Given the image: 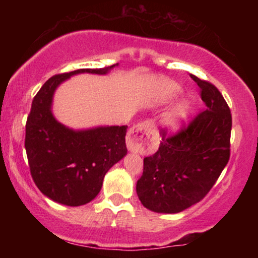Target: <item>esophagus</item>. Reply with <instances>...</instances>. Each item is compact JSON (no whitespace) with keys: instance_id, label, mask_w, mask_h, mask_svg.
Masks as SVG:
<instances>
[{"instance_id":"1","label":"esophagus","mask_w":258,"mask_h":258,"mask_svg":"<svg viewBox=\"0 0 258 258\" xmlns=\"http://www.w3.org/2000/svg\"><path fill=\"white\" fill-rule=\"evenodd\" d=\"M155 133V126L152 121H144L137 123L128 131L126 144L130 152L142 154L147 146V142Z\"/></svg>"}]
</instances>
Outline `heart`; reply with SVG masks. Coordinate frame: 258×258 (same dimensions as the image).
Returning a JSON list of instances; mask_svg holds the SVG:
<instances>
[{
    "label": "heart",
    "mask_w": 258,
    "mask_h": 258,
    "mask_svg": "<svg viewBox=\"0 0 258 258\" xmlns=\"http://www.w3.org/2000/svg\"><path fill=\"white\" fill-rule=\"evenodd\" d=\"M178 92V88L174 85H167L166 87H164L161 92L158 94L156 99L161 103H166L167 100L172 99L174 96ZM189 110H190V104H189L188 100H183L173 106L170 111L165 115L164 117V125L170 130H177L179 128L180 125L184 122L186 117L189 115Z\"/></svg>",
    "instance_id": "heart-1"
}]
</instances>
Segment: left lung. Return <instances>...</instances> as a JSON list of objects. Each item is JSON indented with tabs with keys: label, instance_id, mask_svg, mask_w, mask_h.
<instances>
[{
	"label": "left lung",
	"instance_id": "1",
	"mask_svg": "<svg viewBox=\"0 0 258 258\" xmlns=\"http://www.w3.org/2000/svg\"><path fill=\"white\" fill-rule=\"evenodd\" d=\"M190 78L200 87L205 109L172 137L162 131L159 150L144 158L143 174L136 186L142 205L159 214H178L199 203L229 160V106L214 85Z\"/></svg>",
	"mask_w": 258,
	"mask_h": 258
}]
</instances>
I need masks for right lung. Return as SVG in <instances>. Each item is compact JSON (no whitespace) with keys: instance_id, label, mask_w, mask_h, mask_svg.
I'll use <instances>...</instances> for the list:
<instances>
[{"instance_id":"1","label":"right lung","mask_w":258,"mask_h":258,"mask_svg":"<svg viewBox=\"0 0 258 258\" xmlns=\"http://www.w3.org/2000/svg\"><path fill=\"white\" fill-rule=\"evenodd\" d=\"M117 65L59 74L47 80L32 100L25 127L26 155L35 184L55 203L81 206L98 195L105 173L126 156L127 126L69 128L53 115L54 92L74 75H105Z\"/></svg>"}]
</instances>
